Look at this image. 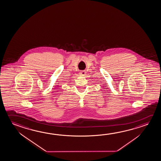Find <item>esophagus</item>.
Segmentation results:
<instances>
[{
  "instance_id": "1",
  "label": "esophagus",
  "mask_w": 161,
  "mask_h": 161,
  "mask_svg": "<svg viewBox=\"0 0 161 161\" xmlns=\"http://www.w3.org/2000/svg\"><path fill=\"white\" fill-rule=\"evenodd\" d=\"M80 75H81L84 76V75H86V71H84V70H83V71H81L80 72Z\"/></svg>"
}]
</instances>
